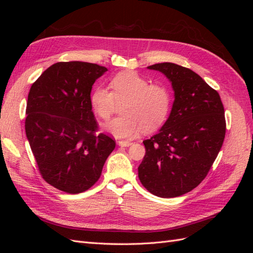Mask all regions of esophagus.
I'll list each match as a JSON object with an SVG mask.
<instances>
[{"label": "esophagus", "mask_w": 253, "mask_h": 253, "mask_svg": "<svg viewBox=\"0 0 253 253\" xmlns=\"http://www.w3.org/2000/svg\"><path fill=\"white\" fill-rule=\"evenodd\" d=\"M118 144L120 147H129V145H132L131 141H118Z\"/></svg>", "instance_id": "obj_1"}]
</instances>
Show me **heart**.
Instances as JSON below:
<instances>
[{"mask_svg":"<svg viewBox=\"0 0 253 253\" xmlns=\"http://www.w3.org/2000/svg\"><path fill=\"white\" fill-rule=\"evenodd\" d=\"M113 93L97 87L90 95L93 109L102 119H109L117 104H124V117L115 118L103 129L116 138L129 139L140 133L153 132L164 124L171 108L170 90L163 84L150 82L135 72L115 76L111 82Z\"/></svg>","mask_w":253,"mask_h":253,"instance_id":"b5f03b06","label":"heart"}]
</instances>
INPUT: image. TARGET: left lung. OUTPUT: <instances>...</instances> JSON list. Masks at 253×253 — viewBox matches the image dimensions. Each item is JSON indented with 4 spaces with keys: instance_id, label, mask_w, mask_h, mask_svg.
I'll return each mask as SVG.
<instances>
[{
    "instance_id": "left-lung-1",
    "label": "left lung",
    "mask_w": 253,
    "mask_h": 253,
    "mask_svg": "<svg viewBox=\"0 0 253 253\" xmlns=\"http://www.w3.org/2000/svg\"><path fill=\"white\" fill-rule=\"evenodd\" d=\"M148 68L171 82L174 101L159 132L143 140L138 177L158 197L180 196L203 181L223 145L224 105L217 91L187 67L166 62Z\"/></svg>"
}]
</instances>
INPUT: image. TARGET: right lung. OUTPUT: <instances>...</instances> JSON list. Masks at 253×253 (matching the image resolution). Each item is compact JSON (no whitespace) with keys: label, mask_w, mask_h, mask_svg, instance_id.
Segmentation results:
<instances>
[{"label":"right lung","mask_w":253,"mask_h":253,"mask_svg":"<svg viewBox=\"0 0 253 253\" xmlns=\"http://www.w3.org/2000/svg\"><path fill=\"white\" fill-rule=\"evenodd\" d=\"M108 68L58 62L30 87L25 132L45 181L66 193L88 190L99 179L115 141L98 134L90 91Z\"/></svg>","instance_id":"1"}]
</instances>
